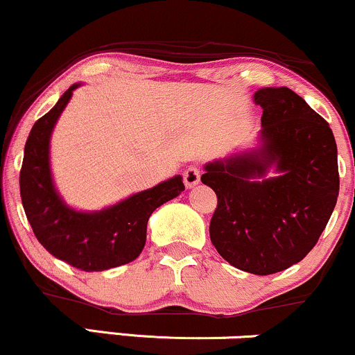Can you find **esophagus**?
Instances as JSON below:
<instances>
[{"label": "esophagus", "instance_id": "obj_1", "mask_svg": "<svg viewBox=\"0 0 355 355\" xmlns=\"http://www.w3.org/2000/svg\"><path fill=\"white\" fill-rule=\"evenodd\" d=\"M184 182L189 189L196 187L198 182H200V170H198L197 166H189V168L184 171Z\"/></svg>", "mask_w": 355, "mask_h": 355}]
</instances>
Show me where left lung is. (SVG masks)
<instances>
[{"instance_id": "8db88e82", "label": "left lung", "mask_w": 355, "mask_h": 355, "mask_svg": "<svg viewBox=\"0 0 355 355\" xmlns=\"http://www.w3.org/2000/svg\"><path fill=\"white\" fill-rule=\"evenodd\" d=\"M259 151L214 162L202 184L217 196L210 241L232 266L272 275L302 261L317 244L338 197L337 145L329 123L288 87L259 89ZM277 163L282 175L256 182Z\"/></svg>"}]
</instances>
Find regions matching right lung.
I'll return each mask as SVG.
<instances>
[{"label":"right lung","instance_id":"obj_1","mask_svg":"<svg viewBox=\"0 0 355 355\" xmlns=\"http://www.w3.org/2000/svg\"><path fill=\"white\" fill-rule=\"evenodd\" d=\"M76 87L77 84L69 87L55 106L33 124L19 170V193L33 234L50 254L77 270L104 271L138 258L153 210L180 196L185 185L182 177H173L101 212L69 209L53 189L49 143Z\"/></svg>","mask_w":355,"mask_h":355}]
</instances>
